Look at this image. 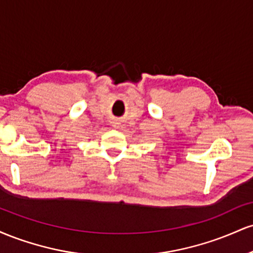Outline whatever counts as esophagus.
<instances>
[{"mask_svg":"<svg viewBox=\"0 0 253 253\" xmlns=\"http://www.w3.org/2000/svg\"><path fill=\"white\" fill-rule=\"evenodd\" d=\"M112 125H113V127H115V128H120V127H121V123H120V121H118V120L113 121Z\"/></svg>","mask_w":253,"mask_h":253,"instance_id":"obj_1","label":"esophagus"}]
</instances>
